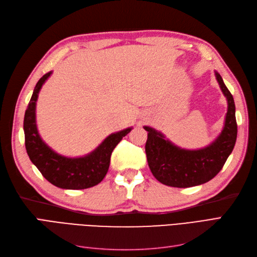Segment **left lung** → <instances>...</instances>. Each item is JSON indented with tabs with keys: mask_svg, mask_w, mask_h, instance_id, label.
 <instances>
[{
	"mask_svg": "<svg viewBox=\"0 0 257 257\" xmlns=\"http://www.w3.org/2000/svg\"><path fill=\"white\" fill-rule=\"evenodd\" d=\"M214 73L228 105L224 127L214 142L198 150L181 149L166 139L161 132L144 126L148 132V165L152 175L163 184L174 188H191L206 183L219 174L234 149L237 139L235 102L221 75Z\"/></svg>",
	"mask_w": 257,
	"mask_h": 257,
	"instance_id": "1",
	"label": "left lung"
}]
</instances>
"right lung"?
<instances>
[{"mask_svg": "<svg viewBox=\"0 0 257 257\" xmlns=\"http://www.w3.org/2000/svg\"><path fill=\"white\" fill-rule=\"evenodd\" d=\"M51 73L45 74L38 80L26 110L23 130L28 155L42 175L58 188L65 190L92 188L105 178L113 149L121 139L130 133L132 127L112 133L105 138L95 150L84 157L66 158L53 151L38 134L35 113L38 93Z\"/></svg>", "mask_w": 257, "mask_h": 257, "instance_id": "1", "label": "right lung"}]
</instances>
